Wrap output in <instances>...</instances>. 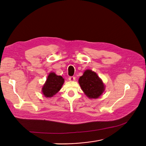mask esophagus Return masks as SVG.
I'll return each instance as SVG.
<instances>
[{"label": "esophagus", "mask_w": 146, "mask_h": 146, "mask_svg": "<svg viewBox=\"0 0 146 146\" xmlns=\"http://www.w3.org/2000/svg\"><path fill=\"white\" fill-rule=\"evenodd\" d=\"M75 80H76V77H75L71 76V77H69V81H74Z\"/></svg>", "instance_id": "1"}]
</instances>
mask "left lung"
<instances>
[{"mask_svg": "<svg viewBox=\"0 0 146 146\" xmlns=\"http://www.w3.org/2000/svg\"><path fill=\"white\" fill-rule=\"evenodd\" d=\"M78 83L84 93L90 99H98L105 91L102 80L96 72L87 69L79 78Z\"/></svg>", "mask_w": 146, "mask_h": 146, "instance_id": "obj_1", "label": "left lung"}]
</instances>
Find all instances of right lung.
Masks as SVG:
<instances>
[{
    "label": "right lung",
    "mask_w": 146,
    "mask_h": 146,
    "mask_svg": "<svg viewBox=\"0 0 146 146\" xmlns=\"http://www.w3.org/2000/svg\"><path fill=\"white\" fill-rule=\"evenodd\" d=\"M64 82L62 77L57 76L54 72H50L42 88V94L46 98H52L61 90Z\"/></svg>",
    "instance_id": "1"
}]
</instances>
